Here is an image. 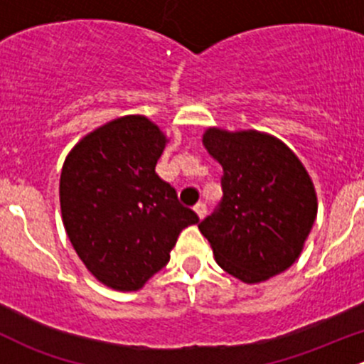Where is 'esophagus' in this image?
<instances>
[{
    "instance_id": "esophagus-1",
    "label": "esophagus",
    "mask_w": 364,
    "mask_h": 364,
    "mask_svg": "<svg viewBox=\"0 0 364 364\" xmlns=\"http://www.w3.org/2000/svg\"><path fill=\"white\" fill-rule=\"evenodd\" d=\"M193 211H196L197 216H199V218L203 220L204 216H205V213H208V208H205L204 203H199V204H196V208H193Z\"/></svg>"
}]
</instances>
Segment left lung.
I'll list each match as a JSON object with an SVG mask.
<instances>
[{
    "instance_id": "obj_1",
    "label": "left lung",
    "mask_w": 364,
    "mask_h": 364,
    "mask_svg": "<svg viewBox=\"0 0 364 364\" xmlns=\"http://www.w3.org/2000/svg\"><path fill=\"white\" fill-rule=\"evenodd\" d=\"M203 144L223 168V199L199 230L223 271L260 284L296 262L317 216L314 181L274 135L209 127Z\"/></svg>"
}]
</instances>
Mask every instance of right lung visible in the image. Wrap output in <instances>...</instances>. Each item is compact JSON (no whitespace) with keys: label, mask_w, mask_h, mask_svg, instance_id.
<instances>
[{"label":"right lung","mask_w":364,"mask_h":364,"mask_svg":"<svg viewBox=\"0 0 364 364\" xmlns=\"http://www.w3.org/2000/svg\"><path fill=\"white\" fill-rule=\"evenodd\" d=\"M168 139L141 114L116 117L84 135L60 178L61 218L73 250L100 284L139 291L171 259L199 216L159 178Z\"/></svg>","instance_id":"right-lung-1"}]
</instances>
